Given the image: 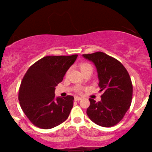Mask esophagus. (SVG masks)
<instances>
[{"instance_id": "obj_1", "label": "esophagus", "mask_w": 152, "mask_h": 152, "mask_svg": "<svg viewBox=\"0 0 152 152\" xmlns=\"http://www.w3.org/2000/svg\"><path fill=\"white\" fill-rule=\"evenodd\" d=\"M81 99H82V97H78V96H75V101H79V100H81Z\"/></svg>"}]
</instances>
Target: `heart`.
<instances>
[{
  "label": "heart",
  "instance_id": "1",
  "mask_svg": "<svg viewBox=\"0 0 152 152\" xmlns=\"http://www.w3.org/2000/svg\"><path fill=\"white\" fill-rule=\"evenodd\" d=\"M80 68L83 73L85 72L88 71L89 70H93L92 66H91L90 64L87 63V62H82V63H81L80 65ZM68 74V72H66V75Z\"/></svg>",
  "mask_w": 152,
  "mask_h": 152
}]
</instances>
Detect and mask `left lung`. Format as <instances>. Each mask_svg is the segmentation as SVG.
<instances>
[{
	"mask_svg": "<svg viewBox=\"0 0 152 152\" xmlns=\"http://www.w3.org/2000/svg\"><path fill=\"white\" fill-rule=\"evenodd\" d=\"M82 57L95 65L99 91H104L100 101L89 99L87 115L97 125L104 127L115 125L123 118L132 103L133 86L129 75L119 61L102 52Z\"/></svg>",
	"mask_w": 152,
	"mask_h": 152,
	"instance_id": "obj_1",
	"label": "left lung"
}]
</instances>
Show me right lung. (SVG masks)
Listing matches in <instances>:
<instances>
[{
  "label": "right lung",
  "mask_w": 152,
  "mask_h": 152,
  "mask_svg": "<svg viewBox=\"0 0 152 152\" xmlns=\"http://www.w3.org/2000/svg\"><path fill=\"white\" fill-rule=\"evenodd\" d=\"M77 56H47L26 72L20 86L18 99L24 113L35 126L48 129L68 118L74 97H55V91Z\"/></svg>",
  "instance_id": "right-lung-1"
}]
</instances>
